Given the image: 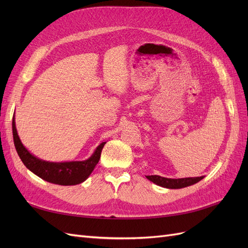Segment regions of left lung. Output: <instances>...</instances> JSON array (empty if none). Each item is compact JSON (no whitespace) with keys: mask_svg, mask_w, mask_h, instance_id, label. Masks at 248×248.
Here are the masks:
<instances>
[{"mask_svg":"<svg viewBox=\"0 0 248 248\" xmlns=\"http://www.w3.org/2000/svg\"><path fill=\"white\" fill-rule=\"evenodd\" d=\"M146 178L150 181L153 182L154 184L164 187V188L169 189H179L184 188V187L190 186L198 183L202 179H204V176L201 177H193V178H180V179H171V178H166L161 176H146Z\"/></svg>","mask_w":248,"mask_h":248,"instance_id":"1","label":"left lung"}]
</instances>
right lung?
Here are the masks:
<instances>
[{
	"instance_id": "add662e5",
	"label": "right lung",
	"mask_w": 248,
	"mask_h": 248,
	"mask_svg": "<svg viewBox=\"0 0 248 248\" xmlns=\"http://www.w3.org/2000/svg\"><path fill=\"white\" fill-rule=\"evenodd\" d=\"M12 132L16 152L27 169L49 183L64 186L77 185L86 181L98 163L102 149L107 144V141L100 142L93 154L86 160L52 162L38 158L24 146L18 137L14 117L12 120Z\"/></svg>"
}]
</instances>
